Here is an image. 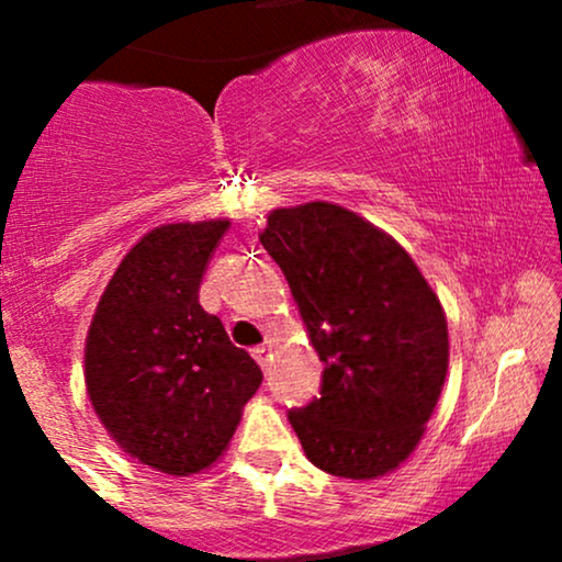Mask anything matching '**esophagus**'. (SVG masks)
Wrapping results in <instances>:
<instances>
[{
	"label": "esophagus",
	"mask_w": 562,
	"mask_h": 562,
	"mask_svg": "<svg viewBox=\"0 0 562 562\" xmlns=\"http://www.w3.org/2000/svg\"><path fill=\"white\" fill-rule=\"evenodd\" d=\"M254 359L261 364V370H267L269 359H272V344H261L254 348Z\"/></svg>",
	"instance_id": "1"
}]
</instances>
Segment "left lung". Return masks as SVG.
<instances>
[{
	"label": "left lung",
	"instance_id": "1",
	"mask_svg": "<svg viewBox=\"0 0 562 562\" xmlns=\"http://www.w3.org/2000/svg\"><path fill=\"white\" fill-rule=\"evenodd\" d=\"M259 237L325 362L319 398L288 415L308 462L351 481L393 473L447 380L436 290L389 232L327 200L269 211Z\"/></svg>",
	"mask_w": 562,
	"mask_h": 562
}]
</instances>
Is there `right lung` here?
Instances as JSON below:
<instances>
[{
	"label": "right lung",
	"instance_id": "1",
	"mask_svg": "<svg viewBox=\"0 0 562 562\" xmlns=\"http://www.w3.org/2000/svg\"><path fill=\"white\" fill-rule=\"evenodd\" d=\"M229 218L160 224L102 290L83 344V383L108 436L166 475L209 470L229 447L261 370L198 301Z\"/></svg>",
	"mask_w": 562,
	"mask_h": 562
}]
</instances>
